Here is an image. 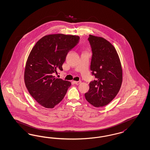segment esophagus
<instances>
[{
    "instance_id": "1",
    "label": "esophagus",
    "mask_w": 150,
    "mask_h": 150,
    "mask_svg": "<svg viewBox=\"0 0 150 150\" xmlns=\"http://www.w3.org/2000/svg\"><path fill=\"white\" fill-rule=\"evenodd\" d=\"M74 83H75L76 85H78V84H79L81 83V81H74Z\"/></svg>"
}]
</instances>
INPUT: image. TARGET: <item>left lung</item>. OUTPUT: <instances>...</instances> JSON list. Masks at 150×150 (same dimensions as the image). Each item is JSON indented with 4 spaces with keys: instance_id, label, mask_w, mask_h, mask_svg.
Masks as SVG:
<instances>
[{
    "instance_id": "1",
    "label": "left lung",
    "mask_w": 150,
    "mask_h": 150,
    "mask_svg": "<svg viewBox=\"0 0 150 150\" xmlns=\"http://www.w3.org/2000/svg\"><path fill=\"white\" fill-rule=\"evenodd\" d=\"M92 47L91 70L96 78L85 94L88 102L96 108L105 106L116 97L122 82L121 62L116 49L106 39L89 35Z\"/></svg>"
}]
</instances>
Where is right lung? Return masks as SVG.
<instances>
[{
    "label": "right lung",
    "instance_id": "right-lung-1",
    "mask_svg": "<svg viewBox=\"0 0 150 150\" xmlns=\"http://www.w3.org/2000/svg\"><path fill=\"white\" fill-rule=\"evenodd\" d=\"M79 40L76 35L51 34L40 39L31 50L25 68V84L41 106L53 108L65 96L71 83L53 75L63 70L68 52Z\"/></svg>",
    "mask_w": 150,
    "mask_h": 150
}]
</instances>
